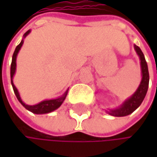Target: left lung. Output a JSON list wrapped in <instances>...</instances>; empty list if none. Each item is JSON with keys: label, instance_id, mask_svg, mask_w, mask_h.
Wrapping results in <instances>:
<instances>
[{"label": "left lung", "instance_id": "8db88e82", "mask_svg": "<svg viewBox=\"0 0 157 157\" xmlns=\"http://www.w3.org/2000/svg\"><path fill=\"white\" fill-rule=\"evenodd\" d=\"M134 47H135V50H136V52L139 57V60H140L142 75L141 82H140L138 88L136 89V91L129 98H127L120 106H118L117 108L108 109V111H106L110 115H113V116L121 117V116H126V115L132 113L134 111H136L140 106L142 102L144 101V99L145 97L147 90H148L149 73H148L147 63L144 59V55L141 51V49L137 45L135 44Z\"/></svg>", "mask_w": 157, "mask_h": 157}]
</instances>
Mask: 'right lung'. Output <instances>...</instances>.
<instances>
[{"instance_id": "obj_1", "label": "right lung", "mask_w": 157, "mask_h": 157, "mask_svg": "<svg viewBox=\"0 0 157 157\" xmlns=\"http://www.w3.org/2000/svg\"><path fill=\"white\" fill-rule=\"evenodd\" d=\"M31 33V30L27 31L24 34H23V39ZM23 39L21 40V42L20 43V44L15 48V51L13 52V60H12V64H11V82H12V85H13V91H14V94H15L16 97L18 99V101L22 105L23 107H25L26 109L33 113H36V114H44V113H51L54 110L58 109L62 104L63 103V101L65 100L66 98V95H67V93H68V89L65 91V93L58 97V98H55V99H50V100H44L36 105H26L25 103L22 102L21 96H20V94L17 90V88L15 87L14 83H13V76L15 75L16 72V58H17V55H18V52L19 51L21 50V48L23 44Z\"/></svg>"}]
</instances>
